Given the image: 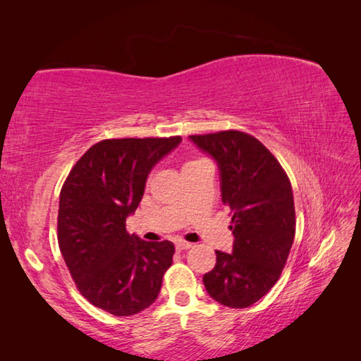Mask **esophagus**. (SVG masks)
<instances>
[{
    "label": "esophagus",
    "instance_id": "1",
    "mask_svg": "<svg viewBox=\"0 0 361 361\" xmlns=\"http://www.w3.org/2000/svg\"><path fill=\"white\" fill-rule=\"evenodd\" d=\"M189 248H192V243L185 242V240H180L176 243V250H189Z\"/></svg>",
    "mask_w": 361,
    "mask_h": 361
}]
</instances>
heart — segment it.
I'll list each match as a JSON object with an SVG mask.
<instances>
[{
	"label": "heart",
	"mask_w": 361,
	"mask_h": 361,
	"mask_svg": "<svg viewBox=\"0 0 361 361\" xmlns=\"http://www.w3.org/2000/svg\"><path fill=\"white\" fill-rule=\"evenodd\" d=\"M199 162H204V161H200V159H197V161H188L185 166H183V169L185 167H189V166H194V164H199Z\"/></svg>",
	"instance_id": "obj_1"
}]
</instances>
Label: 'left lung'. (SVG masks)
Masks as SVG:
<instances>
[{
  "label": "left lung",
  "instance_id": "left-lung-1",
  "mask_svg": "<svg viewBox=\"0 0 361 361\" xmlns=\"http://www.w3.org/2000/svg\"><path fill=\"white\" fill-rule=\"evenodd\" d=\"M189 140L216 162L234 234L231 253L216 250L205 290L226 307H248L276 285L295 240L291 183L272 152L248 133L224 130Z\"/></svg>",
  "mask_w": 361,
  "mask_h": 361
}]
</instances>
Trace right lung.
<instances>
[{"mask_svg":"<svg viewBox=\"0 0 361 361\" xmlns=\"http://www.w3.org/2000/svg\"><path fill=\"white\" fill-rule=\"evenodd\" d=\"M181 143L170 138L103 140L84 152L60 192L59 247L78 290L118 317L156 301L172 266V242H146L126 231L152 167Z\"/></svg>","mask_w":361,"mask_h":361,"instance_id":"add662e5","label":"right lung"}]
</instances>
